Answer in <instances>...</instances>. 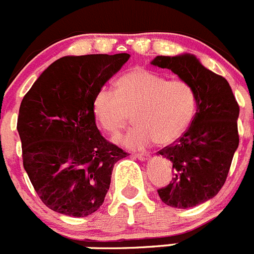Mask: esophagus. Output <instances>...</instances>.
<instances>
[{
    "instance_id": "esophagus-1",
    "label": "esophagus",
    "mask_w": 254,
    "mask_h": 254,
    "mask_svg": "<svg viewBox=\"0 0 254 254\" xmlns=\"http://www.w3.org/2000/svg\"><path fill=\"white\" fill-rule=\"evenodd\" d=\"M134 159H138L139 161H147L151 156L148 153H134Z\"/></svg>"
}]
</instances>
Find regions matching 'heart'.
<instances>
[{
    "mask_svg": "<svg viewBox=\"0 0 254 254\" xmlns=\"http://www.w3.org/2000/svg\"><path fill=\"white\" fill-rule=\"evenodd\" d=\"M196 107V93L188 81L166 79L143 68L123 74L116 92L101 88L93 98L95 120L112 136L121 133L133 113L137 125L122 139V145L131 150L178 141L189 129Z\"/></svg>",
    "mask_w": 254,
    "mask_h": 254,
    "instance_id": "b5f03b06",
    "label": "heart"
}]
</instances>
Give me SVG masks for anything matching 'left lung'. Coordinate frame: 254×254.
<instances>
[{
    "instance_id": "left-lung-1",
    "label": "left lung",
    "mask_w": 254,
    "mask_h": 254,
    "mask_svg": "<svg viewBox=\"0 0 254 254\" xmlns=\"http://www.w3.org/2000/svg\"><path fill=\"white\" fill-rule=\"evenodd\" d=\"M155 66L169 69L196 93V113L175 143L159 151L173 165V180L157 190L166 205L188 209L219 192L239 145V106L227 79L206 69L196 57H156Z\"/></svg>"
}]
</instances>
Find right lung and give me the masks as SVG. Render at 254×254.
<instances>
[{"mask_svg": "<svg viewBox=\"0 0 254 254\" xmlns=\"http://www.w3.org/2000/svg\"><path fill=\"white\" fill-rule=\"evenodd\" d=\"M128 59L126 53L63 57L21 102L17 131L24 167L51 210L80 218L103 204L113 166L127 153L97 128L93 98Z\"/></svg>", "mask_w": 254, "mask_h": 254, "instance_id": "obj_1", "label": "right lung"}]
</instances>
